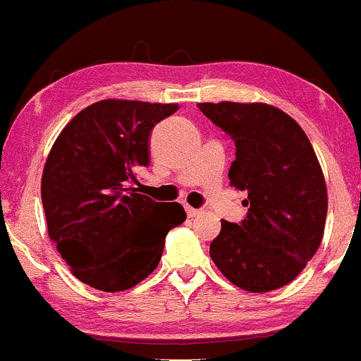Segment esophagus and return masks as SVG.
Masks as SVG:
<instances>
[{"instance_id": "esophagus-1", "label": "esophagus", "mask_w": 361, "mask_h": 361, "mask_svg": "<svg viewBox=\"0 0 361 361\" xmlns=\"http://www.w3.org/2000/svg\"><path fill=\"white\" fill-rule=\"evenodd\" d=\"M185 211H187L188 218H195V216L200 214L199 209H193V207H190V206H185Z\"/></svg>"}]
</instances>
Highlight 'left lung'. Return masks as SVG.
<instances>
[{"label": "left lung", "instance_id": "8db88e82", "mask_svg": "<svg viewBox=\"0 0 361 361\" xmlns=\"http://www.w3.org/2000/svg\"><path fill=\"white\" fill-rule=\"evenodd\" d=\"M235 142L230 185L247 190L240 223L221 219L209 254L240 289L268 292L290 283L322 244L327 187L317 154L298 123L267 104H199Z\"/></svg>", "mask_w": 361, "mask_h": 361}]
</instances>
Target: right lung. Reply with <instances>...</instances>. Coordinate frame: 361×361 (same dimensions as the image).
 Masks as SVG:
<instances>
[{
    "label": "right lung",
    "mask_w": 361,
    "mask_h": 361,
    "mask_svg": "<svg viewBox=\"0 0 361 361\" xmlns=\"http://www.w3.org/2000/svg\"><path fill=\"white\" fill-rule=\"evenodd\" d=\"M176 104L102 100L53 143L41 178L48 235L75 279L104 292L135 287L157 268L166 235L187 218L178 202L138 193L149 138Z\"/></svg>",
    "instance_id": "obj_1"
}]
</instances>
